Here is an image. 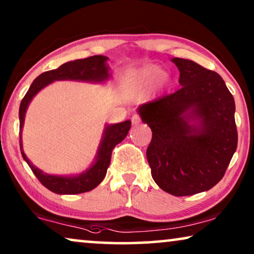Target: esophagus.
Listing matches in <instances>:
<instances>
[{
  "mask_svg": "<svg viewBox=\"0 0 254 254\" xmlns=\"http://www.w3.org/2000/svg\"><path fill=\"white\" fill-rule=\"evenodd\" d=\"M140 121H141V119H140V116L138 115V114H133V115H132L131 122H132V124H133V126H137V124L140 123Z\"/></svg>",
  "mask_w": 254,
  "mask_h": 254,
  "instance_id": "esophagus-1",
  "label": "esophagus"
}]
</instances>
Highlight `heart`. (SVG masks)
Segmentation results:
<instances>
[{
    "instance_id": "obj_1",
    "label": "heart",
    "mask_w": 254,
    "mask_h": 254,
    "mask_svg": "<svg viewBox=\"0 0 254 254\" xmlns=\"http://www.w3.org/2000/svg\"><path fill=\"white\" fill-rule=\"evenodd\" d=\"M160 84H166L168 81L167 73L162 72L158 66H147L138 72L132 73L128 77L127 83L131 87L140 88L152 84L154 80H158Z\"/></svg>"
}]
</instances>
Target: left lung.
<instances>
[{
    "label": "left lung",
    "mask_w": 254,
    "mask_h": 254,
    "mask_svg": "<svg viewBox=\"0 0 254 254\" xmlns=\"http://www.w3.org/2000/svg\"><path fill=\"white\" fill-rule=\"evenodd\" d=\"M173 62L182 87L138 112L152 130L146 156L153 180L168 193L185 197L222 180L238 134L234 96L220 74L190 60L175 57Z\"/></svg>",
    "instance_id": "obj_1"
}]
</instances>
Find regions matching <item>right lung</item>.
Instances as JSON below:
<instances>
[{
    "label": "right lung",
    "mask_w": 254,
    "mask_h": 254,
    "mask_svg": "<svg viewBox=\"0 0 254 254\" xmlns=\"http://www.w3.org/2000/svg\"><path fill=\"white\" fill-rule=\"evenodd\" d=\"M108 57L102 55H94L86 59L71 61L57 67L55 70L46 71L40 76L35 78L28 91L21 100L19 107V145L21 155L25 161L30 166L31 170L37 176L39 182L47 188L48 190L57 194H78L93 190L101 183L107 174L112 159L113 149L117 144H120L127 137L131 127L130 121L108 126L106 127L101 145L99 147L98 156L95 163L84 174L76 177H63L53 176V175L44 174L38 168H35L26 158L21 148V128H23L25 113H26L28 103L33 99L37 93L47 86L54 80H84V81H100L107 80L109 78V67L106 64Z\"/></svg>",
    "instance_id": "1"
}]
</instances>
